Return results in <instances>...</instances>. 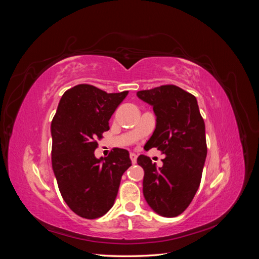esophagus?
Wrapping results in <instances>:
<instances>
[{"label":"esophagus","instance_id":"esophagus-1","mask_svg":"<svg viewBox=\"0 0 259 259\" xmlns=\"http://www.w3.org/2000/svg\"><path fill=\"white\" fill-rule=\"evenodd\" d=\"M130 158H131V160H132L133 163H136V161H137V155H136L135 153H131V154H130Z\"/></svg>","mask_w":259,"mask_h":259}]
</instances>
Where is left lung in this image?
I'll return each mask as SVG.
<instances>
[{"label":"left lung","instance_id":"left-lung-1","mask_svg":"<svg viewBox=\"0 0 259 259\" xmlns=\"http://www.w3.org/2000/svg\"><path fill=\"white\" fill-rule=\"evenodd\" d=\"M137 97L152 106L155 130L145 145L165 154L163 166L140 154L145 170L143 192L148 205L163 217H175L189 206L201 183L207 154L205 124L193 95L175 85H162L137 92Z\"/></svg>","mask_w":259,"mask_h":259}]
</instances>
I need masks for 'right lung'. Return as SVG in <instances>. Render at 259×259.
Listing matches in <instances>:
<instances>
[{"label": "right lung", "mask_w": 259, "mask_h": 259, "mask_svg": "<svg viewBox=\"0 0 259 259\" xmlns=\"http://www.w3.org/2000/svg\"><path fill=\"white\" fill-rule=\"evenodd\" d=\"M128 92L108 94L80 84L62 95L51 125L52 166L59 191L76 215L95 219L110 209L122 175L131 165L130 153L114 148L97 159V138L109 130V120Z\"/></svg>", "instance_id": "right-lung-1"}]
</instances>
